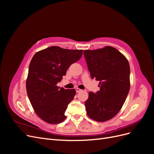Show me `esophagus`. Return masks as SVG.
I'll use <instances>...</instances> for the list:
<instances>
[{
    "instance_id": "34e87169",
    "label": "esophagus",
    "mask_w": 154,
    "mask_h": 154,
    "mask_svg": "<svg viewBox=\"0 0 154 154\" xmlns=\"http://www.w3.org/2000/svg\"><path fill=\"white\" fill-rule=\"evenodd\" d=\"M75 90H76V92H80V91H82V90L80 89V88H76Z\"/></svg>"
}]
</instances>
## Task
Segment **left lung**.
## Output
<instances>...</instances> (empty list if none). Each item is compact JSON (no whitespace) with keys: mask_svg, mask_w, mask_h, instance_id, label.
Here are the masks:
<instances>
[{"mask_svg":"<svg viewBox=\"0 0 154 154\" xmlns=\"http://www.w3.org/2000/svg\"><path fill=\"white\" fill-rule=\"evenodd\" d=\"M83 55L92 79L100 82V89L90 92L85 105L87 116L96 122L108 121L122 108L130 90L129 63L110 46L85 50Z\"/></svg>","mask_w":154,"mask_h":154,"instance_id":"8db88e82","label":"left lung"}]
</instances>
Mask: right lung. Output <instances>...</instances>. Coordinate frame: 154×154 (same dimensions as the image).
Masks as SVG:
<instances>
[{"mask_svg":"<svg viewBox=\"0 0 154 154\" xmlns=\"http://www.w3.org/2000/svg\"><path fill=\"white\" fill-rule=\"evenodd\" d=\"M83 50L51 46L38 51L32 57L26 80L27 96L35 113L44 122L58 124L66 118L69 103L75 89H65L57 83L66 74L71 65L80 59Z\"/></svg>","mask_w":154,"mask_h":154,"instance_id":"1","label":"right lung"}]
</instances>
